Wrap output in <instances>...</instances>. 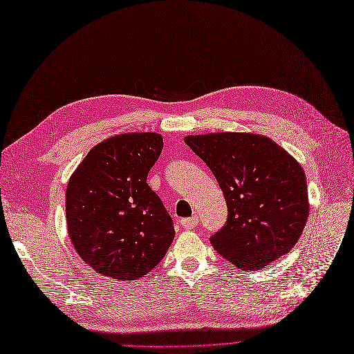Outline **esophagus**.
Wrapping results in <instances>:
<instances>
[{
	"mask_svg": "<svg viewBox=\"0 0 354 354\" xmlns=\"http://www.w3.org/2000/svg\"><path fill=\"white\" fill-rule=\"evenodd\" d=\"M180 225L182 227H185V230H194V227L198 225V216H191V218L182 219Z\"/></svg>",
	"mask_w": 354,
	"mask_h": 354,
	"instance_id": "34e87169",
	"label": "esophagus"
}]
</instances>
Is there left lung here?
Instances as JSON below:
<instances>
[{"mask_svg": "<svg viewBox=\"0 0 354 354\" xmlns=\"http://www.w3.org/2000/svg\"><path fill=\"white\" fill-rule=\"evenodd\" d=\"M185 144L223 191L227 221L210 243L239 270H260L288 253L309 218L301 165L268 136L250 132L188 135Z\"/></svg>", "mask_w": 354, "mask_h": 354, "instance_id": "1", "label": "left lung"}]
</instances>
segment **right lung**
Instances as JSON below:
<instances>
[{"label": "right lung", "mask_w": 354, "mask_h": 354, "mask_svg": "<svg viewBox=\"0 0 354 354\" xmlns=\"http://www.w3.org/2000/svg\"><path fill=\"white\" fill-rule=\"evenodd\" d=\"M163 136H110L85 156L66 189V222L76 253L97 273L135 281L156 268L175 238L174 222L147 175Z\"/></svg>", "instance_id": "right-lung-1"}]
</instances>
